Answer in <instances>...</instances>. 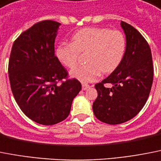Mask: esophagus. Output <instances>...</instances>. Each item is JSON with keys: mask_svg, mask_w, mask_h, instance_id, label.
<instances>
[{"mask_svg": "<svg viewBox=\"0 0 161 161\" xmlns=\"http://www.w3.org/2000/svg\"><path fill=\"white\" fill-rule=\"evenodd\" d=\"M89 87H90V85H88V84H86V83H82V90H87V89L89 88Z\"/></svg>", "mask_w": 161, "mask_h": 161, "instance_id": "esophagus-1", "label": "esophagus"}]
</instances>
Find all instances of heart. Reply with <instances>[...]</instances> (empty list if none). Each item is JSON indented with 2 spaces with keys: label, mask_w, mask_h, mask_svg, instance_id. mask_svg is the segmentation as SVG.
Segmentation results:
<instances>
[{
  "label": "heart",
  "mask_w": 161,
  "mask_h": 161,
  "mask_svg": "<svg viewBox=\"0 0 161 161\" xmlns=\"http://www.w3.org/2000/svg\"><path fill=\"white\" fill-rule=\"evenodd\" d=\"M126 50V40L119 30L106 27H86L75 32L71 43L62 42L56 48L57 60L64 66L73 69L79 53H85L86 64L71 71V76L84 82H93L101 72L108 74L121 63Z\"/></svg>",
  "instance_id": "b5f03b06"
}]
</instances>
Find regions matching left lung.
<instances>
[{"instance_id":"left-lung-1","label":"left lung","mask_w":161,"mask_h":161,"mask_svg":"<svg viewBox=\"0 0 161 161\" xmlns=\"http://www.w3.org/2000/svg\"><path fill=\"white\" fill-rule=\"evenodd\" d=\"M121 26L126 37L125 56L109 76L95 85L98 96L92 106L98 119L109 125L124 123L139 114L153 82L150 46L134 26L123 21ZM108 83L113 86L106 88Z\"/></svg>"}]
</instances>
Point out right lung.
Listing matches in <instances>:
<instances>
[{"label": "right lung", "instance_id": "right-lung-1", "mask_svg": "<svg viewBox=\"0 0 161 161\" xmlns=\"http://www.w3.org/2000/svg\"><path fill=\"white\" fill-rule=\"evenodd\" d=\"M59 22L40 21L14 40L9 56L11 91L25 115L44 125H55L69 114L82 89L55 56Z\"/></svg>", "mask_w": 161, "mask_h": 161}]
</instances>
